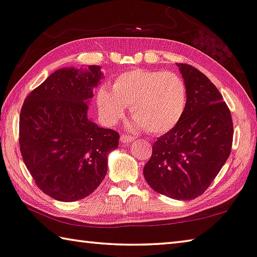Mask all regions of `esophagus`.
Here are the masks:
<instances>
[{
  "mask_svg": "<svg viewBox=\"0 0 257 257\" xmlns=\"http://www.w3.org/2000/svg\"><path fill=\"white\" fill-rule=\"evenodd\" d=\"M133 141H134V137L129 136V135H121L120 137V142L122 143V144H129V143H132Z\"/></svg>",
  "mask_w": 257,
  "mask_h": 257,
  "instance_id": "34e87169",
  "label": "esophagus"
}]
</instances>
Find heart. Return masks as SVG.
<instances>
[{"label": "heart", "instance_id": "heart-1", "mask_svg": "<svg viewBox=\"0 0 257 257\" xmlns=\"http://www.w3.org/2000/svg\"><path fill=\"white\" fill-rule=\"evenodd\" d=\"M96 102L106 123L115 124L129 106L134 128L160 135L175 128L184 115L187 88L175 72L133 69L116 77L111 89L101 87Z\"/></svg>", "mask_w": 257, "mask_h": 257}]
</instances>
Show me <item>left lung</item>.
Here are the masks:
<instances>
[{
    "label": "left lung",
    "instance_id": "left-lung-1",
    "mask_svg": "<svg viewBox=\"0 0 257 257\" xmlns=\"http://www.w3.org/2000/svg\"><path fill=\"white\" fill-rule=\"evenodd\" d=\"M187 88L184 115L153 144L147 184L165 196L190 201L205 191L231 152L233 125L222 95L196 68L177 63Z\"/></svg>",
    "mask_w": 257,
    "mask_h": 257
}]
</instances>
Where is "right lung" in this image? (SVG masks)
<instances>
[{
	"label": "right lung",
	"mask_w": 257,
	"mask_h": 257,
	"mask_svg": "<svg viewBox=\"0 0 257 257\" xmlns=\"http://www.w3.org/2000/svg\"><path fill=\"white\" fill-rule=\"evenodd\" d=\"M101 67L62 68L25 99L19 144L26 167L43 193L60 202L92 194L107 171V154L119 134L101 128L88 116Z\"/></svg>",
	"instance_id": "1"
}]
</instances>
